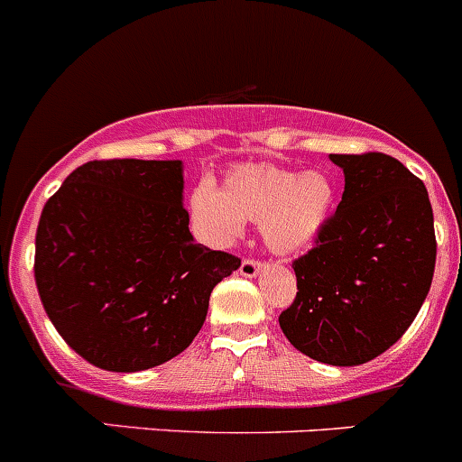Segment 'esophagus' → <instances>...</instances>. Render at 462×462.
<instances>
[{
	"label": "esophagus",
	"instance_id": "34e87169",
	"mask_svg": "<svg viewBox=\"0 0 462 462\" xmlns=\"http://www.w3.org/2000/svg\"><path fill=\"white\" fill-rule=\"evenodd\" d=\"M262 269H264V264H262V262L244 260V262H241V266H239V273L244 275V278H255V275L260 273Z\"/></svg>",
	"mask_w": 462,
	"mask_h": 462
}]
</instances>
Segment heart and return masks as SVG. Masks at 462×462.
I'll list each match as a JSON object with an SVG mask.
<instances>
[{"label": "heart", "instance_id": "heart-1", "mask_svg": "<svg viewBox=\"0 0 462 462\" xmlns=\"http://www.w3.org/2000/svg\"><path fill=\"white\" fill-rule=\"evenodd\" d=\"M333 180L323 171L294 172L271 163L236 166L221 189L202 182L191 193V214L217 244H232L244 221L260 223L264 244L278 255L308 251L335 209Z\"/></svg>", "mask_w": 462, "mask_h": 462}]
</instances>
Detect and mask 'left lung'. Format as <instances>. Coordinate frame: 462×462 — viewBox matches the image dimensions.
<instances>
[{"instance_id": "1", "label": "left lung", "mask_w": 462, "mask_h": 462, "mask_svg": "<svg viewBox=\"0 0 462 462\" xmlns=\"http://www.w3.org/2000/svg\"><path fill=\"white\" fill-rule=\"evenodd\" d=\"M344 193L317 245L294 262L296 299L284 337L312 360L353 367L392 346L415 321L435 269L424 182L383 152L330 154Z\"/></svg>"}]
</instances>
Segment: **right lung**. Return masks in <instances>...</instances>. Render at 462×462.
Segmentation results:
<instances>
[{"label": "right lung", "mask_w": 462, "mask_h": 462, "mask_svg": "<svg viewBox=\"0 0 462 462\" xmlns=\"http://www.w3.org/2000/svg\"><path fill=\"white\" fill-rule=\"evenodd\" d=\"M180 159H106L72 171L45 202L36 287L68 346L106 372H143L200 333L211 290L239 257L189 232Z\"/></svg>", "instance_id": "add662e5"}]
</instances>
